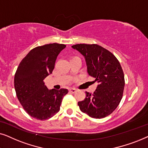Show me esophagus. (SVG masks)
<instances>
[{
    "label": "esophagus",
    "instance_id": "1",
    "mask_svg": "<svg viewBox=\"0 0 148 148\" xmlns=\"http://www.w3.org/2000/svg\"><path fill=\"white\" fill-rule=\"evenodd\" d=\"M69 92L73 94V93H75L77 92V90H75V88H70L69 89Z\"/></svg>",
    "mask_w": 148,
    "mask_h": 148
}]
</instances>
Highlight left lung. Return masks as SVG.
Returning a JSON list of instances; mask_svg holds the SVG:
<instances>
[{
	"instance_id": "1",
	"label": "left lung",
	"mask_w": 148,
	"mask_h": 148,
	"mask_svg": "<svg viewBox=\"0 0 148 148\" xmlns=\"http://www.w3.org/2000/svg\"><path fill=\"white\" fill-rule=\"evenodd\" d=\"M71 47L84 56L88 74L98 84L93 94L86 92V98L78 102L81 111L94 119L108 116L119 106L123 94L125 78L120 62L98 44H78Z\"/></svg>"
}]
</instances>
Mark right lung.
<instances>
[{
    "label": "right lung",
    "instance_id": "add662e5",
    "mask_svg": "<svg viewBox=\"0 0 148 148\" xmlns=\"http://www.w3.org/2000/svg\"><path fill=\"white\" fill-rule=\"evenodd\" d=\"M66 45L49 44L30 50L16 71L14 86L17 98L29 116L39 120L51 118L60 110L66 89L48 90L44 79L52 73L56 58Z\"/></svg>",
    "mask_w": 148,
    "mask_h": 148
}]
</instances>
